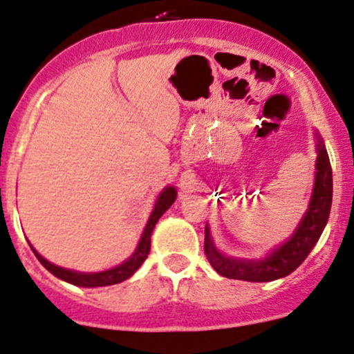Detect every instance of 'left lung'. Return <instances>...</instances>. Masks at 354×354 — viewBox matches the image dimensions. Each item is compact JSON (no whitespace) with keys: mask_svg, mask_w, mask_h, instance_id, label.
<instances>
[{"mask_svg":"<svg viewBox=\"0 0 354 354\" xmlns=\"http://www.w3.org/2000/svg\"><path fill=\"white\" fill-rule=\"evenodd\" d=\"M317 148V162H315V182L310 196L309 207L287 241L272 250L261 260H245V258H231L219 252L211 238V231L206 224V238H204V253L211 267L226 277V279L246 280V282H272L282 279L307 258L313 252L319 236L324 231L329 219L330 203H333V170L321 136L315 135Z\"/></svg>","mask_w":354,"mask_h":354,"instance_id":"1","label":"left lung"}]
</instances>
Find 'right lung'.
I'll return each instance as SVG.
<instances>
[{
  "label": "right lung",
  "instance_id": "1",
  "mask_svg": "<svg viewBox=\"0 0 354 354\" xmlns=\"http://www.w3.org/2000/svg\"><path fill=\"white\" fill-rule=\"evenodd\" d=\"M177 197L176 187H165L158 196L157 203H155L153 211H151L150 218H148V223L143 230L142 238H140L138 246H136L135 253L128 258L127 261H123L121 265H118L115 268L104 270V272L97 273H82V272H74V270H67L62 267H57V265L50 263V261L45 260L40 253H37V250L30 245V248L33 250L35 257L39 258V261L44 265L45 268L50 273H54L57 279L64 280V282H69L72 285H77V287H104V285H115L123 282V280L130 279L133 273L136 272L140 267H142L143 261L147 260L148 253H150V238L151 231H153L155 224H157L158 219L162 218L163 212L167 211L174 204Z\"/></svg>",
  "mask_w": 354,
  "mask_h": 354
}]
</instances>
